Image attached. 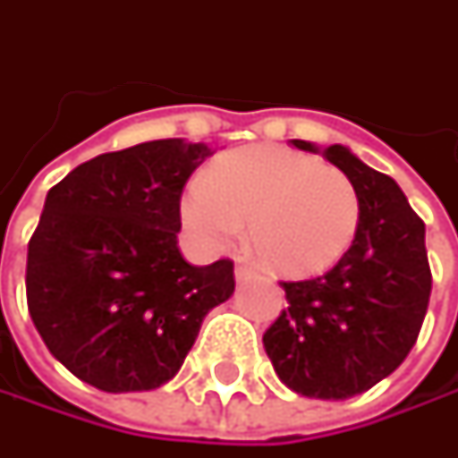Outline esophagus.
Here are the masks:
<instances>
[{
	"instance_id": "esophagus-1",
	"label": "esophagus",
	"mask_w": 458,
	"mask_h": 458,
	"mask_svg": "<svg viewBox=\"0 0 458 458\" xmlns=\"http://www.w3.org/2000/svg\"><path fill=\"white\" fill-rule=\"evenodd\" d=\"M252 267H247V265H237V267H234V277H237V280H247V277H252Z\"/></svg>"
}]
</instances>
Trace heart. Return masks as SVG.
<instances>
[{
	"label": "heart",
	"instance_id": "1",
	"mask_svg": "<svg viewBox=\"0 0 458 458\" xmlns=\"http://www.w3.org/2000/svg\"><path fill=\"white\" fill-rule=\"evenodd\" d=\"M181 216L196 242L229 250L250 221V250L270 273L313 277L334 267L360 229V193L336 167L280 145L242 148L188 185Z\"/></svg>",
	"mask_w": 458,
	"mask_h": 458
}]
</instances>
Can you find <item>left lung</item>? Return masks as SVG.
<instances>
[{
	"instance_id": "left-lung-1",
	"label": "left lung",
	"mask_w": 458,
	"mask_h": 458,
	"mask_svg": "<svg viewBox=\"0 0 458 458\" xmlns=\"http://www.w3.org/2000/svg\"><path fill=\"white\" fill-rule=\"evenodd\" d=\"M318 152L360 193V229L352 247L321 277L283 283L288 310L265 336L275 372L293 393L346 400L393 375L413 349L431 298L426 224L400 185L361 163L344 145Z\"/></svg>"
}]
</instances>
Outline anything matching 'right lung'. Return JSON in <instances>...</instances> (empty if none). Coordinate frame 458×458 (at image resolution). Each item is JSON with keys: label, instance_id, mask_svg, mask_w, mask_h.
Listing matches in <instances>:
<instances>
[{"label": "right lung", "instance_id": "add662e5", "mask_svg": "<svg viewBox=\"0 0 458 458\" xmlns=\"http://www.w3.org/2000/svg\"><path fill=\"white\" fill-rule=\"evenodd\" d=\"M214 150L152 140L73 167L45 196L27 247V308L50 354L104 393L178 375L206 313L232 298L234 265L178 250L181 193Z\"/></svg>", "mask_w": 458, "mask_h": 458}]
</instances>
